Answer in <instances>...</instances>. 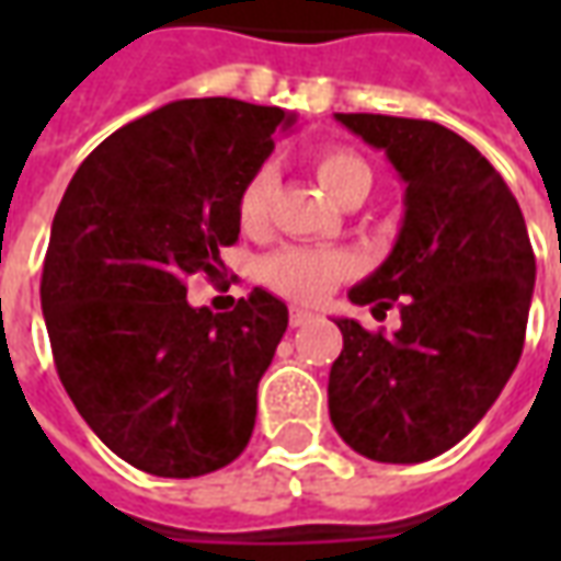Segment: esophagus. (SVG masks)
Listing matches in <instances>:
<instances>
[{"label": "esophagus", "mask_w": 561, "mask_h": 561, "mask_svg": "<svg viewBox=\"0 0 561 561\" xmlns=\"http://www.w3.org/2000/svg\"><path fill=\"white\" fill-rule=\"evenodd\" d=\"M312 318H316V312H312V309H300V306H294L291 318H288V321H291V328H304V324H309Z\"/></svg>", "instance_id": "1"}]
</instances>
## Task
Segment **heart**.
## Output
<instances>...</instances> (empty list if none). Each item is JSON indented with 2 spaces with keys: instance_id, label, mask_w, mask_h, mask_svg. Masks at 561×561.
Returning a JSON list of instances; mask_svg holds the SVG:
<instances>
[{
  "instance_id": "b5f03b06",
  "label": "heart",
  "mask_w": 561,
  "mask_h": 561,
  "mask_svg": "<svg viewBox=\"0 0 561 561\" xmlns=\"http://www.w3.org/2000/svg\"><path fill=\"white\" fill-rule=\"evenodd\" d=\"M312 164H316L318 180L328 188V195L333 201L345 204L348 197L360 195V192L369 195L373 171L352 149H318ZM273 185H276V180L264 168V171L252 173L243 188H240L237 219H240L245 231L255 233L267 225ZM345 273H348V257L342 255V252H333V249H304V245L279 249V252L264 257V264H261V279L267 282L276 294L288 297V300H300V304L321 300Z\"/></svg>"
}]
</instances>
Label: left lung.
Instances as JSON below:
<instances>
[{
  "instance_id": "1",
  "label": "left lung",
  "mask_w": 561,
  "mask_h": 561,
  "mask_svg": "<svg viewBox=\"0 0 561 561\" xmlns=\"http://www.w3.org/2000/svg\"><path fill=\"white\" fill-rule=\"evenodd\" d=\"M336 119L385 149L405 216L388 261L348 291L373 312L400 300L402 324L385 336L336 318L330 421L376 462H423L466 438L517 369L535 252L517 197L457 131L405 116Z\"/></svg>"
}]
</instances>
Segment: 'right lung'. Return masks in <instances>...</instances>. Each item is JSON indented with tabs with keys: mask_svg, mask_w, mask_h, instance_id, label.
<instances>
[{
	"mask_svg": "<svg viewBox=\"0 0 561 561\" xmlns=\"http://www.w3.org/2000/svg\"><path fill=\"white\" fill-rule=\"evenodd\" d=\"M294 126L282 107L180 99L102 140L56 209L42 312L62 388L116 457L197 478L243 454L288 306L264 288L233 312L188 306L219 276L237 197Z\"/></svg>",
	"mask_w": 561,
	"mask_h": 561,
	"instance_id": "add662e5",
	"label": "right lung"
}]
</instances>
